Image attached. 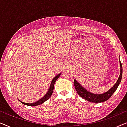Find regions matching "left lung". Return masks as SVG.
Wrapping results in <instances>:
<instances>
[{
	"instance_id": "8db88e82",
	"label": "left lung",
	"mask_w": 127,
	"mask_h": 127,
	"mask_svg": "<svg viewBox=\"0 0 127 127\" xmlns=\"http://www.w3.org/2000/svg\"><path fill=\"white\" fill-rule=\"evenodd\" d=\"M120 74L119 79L116 84L107 92L101 94H95L92 93L85 89L76 80H74V87L78 94L80 95V96L82 97L83 99L87 100V101L93 102V103H100V102H103L108 100L116 91L118 86L121 82L123 74V67L120 60Z\"/></svg>"
}]
</instances>
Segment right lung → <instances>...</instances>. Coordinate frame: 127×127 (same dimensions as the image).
Masks as SVG:
<instances>
[{"instance_id": "add662e5", "label": "right lung", "mask_w": 127, "mask_h": 127, "mask_svg": "<svg viewBox=\"0 0 127 127\" xmlns=\"http://www.w3.org/2000/svg\"><path fill=\"white\" fill-rule=\"evenodd\" d=\"M61 74V73L58 74V75H57L54 78V79H53V80H52V81H51V85H50L49 90H48L47 93L46 94V95H45L43 97V98H41L40 99L37 100V102H34V103H25V102L21 101V100H20V101L22 103L24 104V105H28V106H37V105H41V103H44V102H46L47 100H48V99L50 98V96H51L52 94H53V90H54V84H55V81H56L58 79V77H60Z\"/></svg>"}]
</instances>
